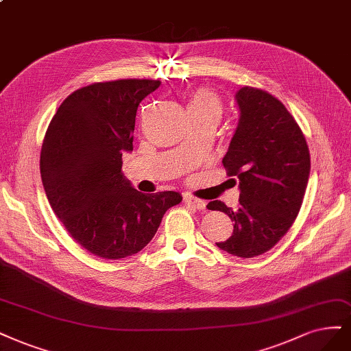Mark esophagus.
<instances>
[{
	"mask_svg": "<svg viewBox=\"0 0 351 351\" xmlns=\"http://www.w3.org/2000/svg\"><path fill=\"white\" fill-rule=\"evenodd\" d=\"M184 202L189 204V206H193L197 210H203L204 208H206V203H204L203 200L200 199H196V197H191V196H184Z\"/></svg>",
	"mask_w": 351,
	"mask_h": 351,
	"instance_id": "34e87169",
	"label": "esophagus"
}]
</instances>
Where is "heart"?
<instances>
[{
  "label": "heart",
  "instance_id": "heart-1",
  "mask_svg": "<svg viewBox=\"0 0 351 351\" xmlns=\"http://www.w3.org/2000/svg\"><path fill=\"white\" fill-rule=\"evenodd\" d=\"M189 114L193 119H212L217 123L223 113V106L217 95L208 90L199 88L190 95L187 104Z\"/></svg>",
  "mask_w": 351,
  "mask_h": 351
}]
</instances>
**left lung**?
<instances>
[{
	"label": "left lung",
	"instance_id": "8db88e82",
	"mask_svg": "<svg viewBox=\"0 0 351 351\" xmlns=\"http://www.w3.org/2000/svg\"><path fill=\"white\" fill-rule=\"evenodd\" d=\"M239 120L222 164L239 180V209L221 200L208 204L225 212L234 232L216 243L237 257L251 258L271 250L300 210L311 171L304 134L282 101L267 91H237Z\"/></svg>",
	"mask_w": 351,
	"mask_h": 351
}]
</instances>
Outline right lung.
<instances>
[{
	"label": "right lung",
	"mask_w": 351,
	"mask_h": 351,
	"mask_svg": "<svg viewBox=\"0 0 351 351\" xmlns=\"http://www.w3.org/2000/svg\"><path fill=\"white\" fill-rule=\"evenodd\" d=\"M155 80H117L82 87L64 100L42 145L40 176L55 215L77 243L97 257L134 256L154 238L178 191L145 195L122 173L134 151L139 103Z\"/></svg>",
	"instance_id": "right-lung-1"
}]
</instances>
